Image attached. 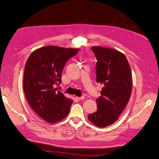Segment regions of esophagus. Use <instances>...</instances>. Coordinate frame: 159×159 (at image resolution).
Returning a JSON list of instances; mask_svg holds the SVG:
<instances>
[{
	"mask_svg": "<svg viewBox=\"0 0 159 159\" xmlns=\"http://www.w3.org/2000/svg\"><path fill=\"white\" fill-rule=\"evenodd\" d=\"M84 98H85V97L84 96H81V97H76V99H77L78 100H83V99H84Z\"/></svg>",
	"mask_w": 159,
	"mask_h": 159,
	"instance_id": "34e87169",
	"label": "esophagus"
}]
</instances>
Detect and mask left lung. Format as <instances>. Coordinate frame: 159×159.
<instances>
[{
  "instance_id": "1",
  "label": "left lung",
  "mask_w": 159,
  "mask_h": 159,
  "mask_svg": "<svg viewBox=\"0 0 159 159\" xmlns=\"http://www.w3.org/2000/svg\"><path fill=\"white\" fill-rule=\"evenodd\" d=\"M96 58V82L103 85L96 99L97 111L89 115L94 125L104 128L116 122L131 94L132 77L125 55L120 52L101 47L91 48Z\"/></svg>"
}]
</instances>
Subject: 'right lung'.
I'll list each match as a JSON object with an SVG mask.
<instances>
[{
    "instance_id": "1",
    "label": "right lung",
    "mask_w": 159,
    "mask_h": 159,
    "mask_svg": "<svg viewBox=\"0 0 159 159\" xmlns=\"http://www.w3.org/2000/svg\"><path fill=\"white\" fill-rule=\"evenodd\" d=\"M79 49L47 46L31 53L25 65L23 88L31 107L44 121L55 123L69 115L72 99L54 88L61 82V72L68 60Z\"/></svg>"
}]
</instances>
